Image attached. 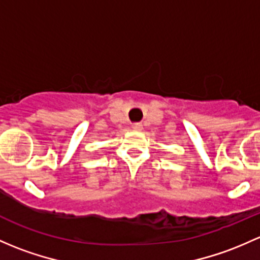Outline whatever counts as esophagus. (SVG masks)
Returning <instances> with one entry per match:
<instances>
[{"label":"esophagus","instance_id":"obj_1","mask_svg":"<svg viewBox=\"0 0 260 260\" xmlns=\"http://www.w3.org/2000/svg\"><path fill=\"white\" fill-rule=\"evenodd\" d=\"M132 128H133V129H136V131H141V129H142V123H141V122L133 123Z\"/></svg>","mask_w":260,"mask_h":260}]
</instances>
